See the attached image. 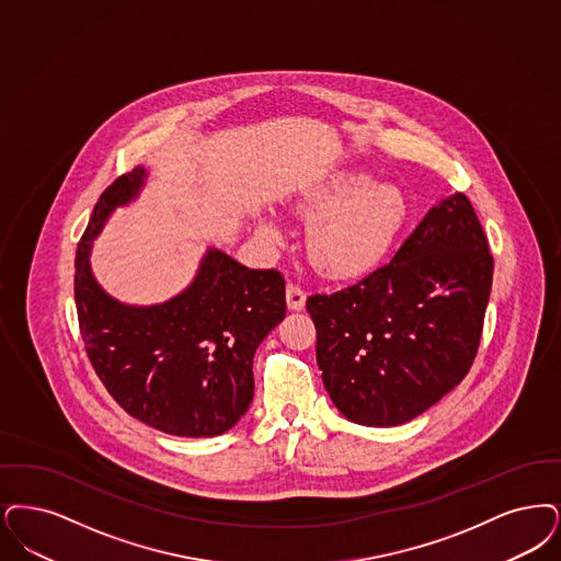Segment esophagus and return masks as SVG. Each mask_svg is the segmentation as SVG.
Segmentation results:
<instances>
[{"mask_svg":"<svg viewBox=\"0 0 561 561\" xmlns=\"http://www.w3.org/2000/svg\"><path fill=\"white\" fill-rule=\"evenodd\" d=\"M286 300H288V309H290V311H302V309H305V302H307V294H305V290H302L298 284L290 282V284L286 286Z\"/></svg>","mask_w":561,"mask_h":561,"instance_id":"obj_1","label":"esophagus"}]
</instances>
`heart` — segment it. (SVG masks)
Instances as JSON below:
<instances>
[{"mask_svg": "<svg viewBox=\"0 0 561 561\" xmlns=\"http://www.w3.org/2000/svg\"><path fill=\"white\" fill-rule=\"evenodd\" d=\"M325 208L309 229L307 247L314 265L346 277L374 270L394 244L407 221V201L394 185H376L363 175H342L309 198ZM275 236V229L267 227Z\"/></svg>", "mask_w": 561, "mask_h": 561, "instance_id": "1", "label": "heart"}]
</instances>
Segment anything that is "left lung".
I'll list each match as a JSON object with an SVG mask.
<instances>
[{
    "label": "left lung",
    "mask_w": 561,
    "mask_h": 561,
    "mask_svg": "<svg viewBox=\"0 0 561 561\" xmlns=\"http://www.w3.org/2000/svg\"><path fill=\"white\" fill-rule=\"evenodd\" d=\"M494 261L471 202L434 206L390 263L307 298L317 365L337 411L360 426H401L470 371Z\"/></svg>",
    "instance_id": "left-lung-1"
}]
</instances>
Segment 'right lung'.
<instances>
[{
	"mask_svg": "<svg viewBox=\"0 0 561 561\" xmlns=\"http://www.w3.org/2000/svg\"><path fill=\"white\" fill-rule=\"evenodd\" d=\"M144 169L121 175L93 206L75 256V302L98 378L131 417L164 434L219 436L248 411L252 357L286 317V282L208 250L192 286L169 302L127 307L90 270L91 242L116 206L137 196Z\"/></svg>",
	"mask_w": 561,
	"mask_h": 561,
	"instance_id": "obj_1",
	"label": "right lung"
}]
</instances>
